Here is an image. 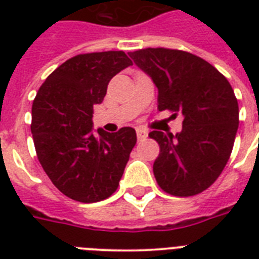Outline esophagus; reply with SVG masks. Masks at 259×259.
Masks as SVG:
<instances>
[{
	"instance_id": "1",
	"label": "esophagus",
	"mask_w": 259,
	"mask_h": 259,
	"mask_svg": "<svg viewBox=\"0 0 259 259\" xmlns=\"http://www.w3.org/2000/svg\"><path fill=\"white\" fill-rule=\"evenodd\" d=\"M148 137V132H146L145 129H142V127H138L137 129V138L140 140V141H142V140H145V138Z\"/></svg>"
}]
</instances>
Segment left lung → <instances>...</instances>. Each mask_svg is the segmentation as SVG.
<instances>
[{
  "label": "left lung",
  "mask_w": 259,
  "mask_h": 259,
  "mask_svg": "<svg viewBox=\"0 0 259 259\" xmlns=\"http://www.w3.org/2000/svg\"><path fill=\"white\" fill-rule=\"evenodd\" d=\"M158 89V110L183 114L176 136L153 130L160 145L153 173L162 191L193 196L213 184L233 150L239 109L229 80L204 59L180 50L145 48L129 52Z\"/></svg>",
  "instance_id": "obj_1"
}]
</instances>
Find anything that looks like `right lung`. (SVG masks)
Returning <instances> with one entry per match:
<instances>
[{
	"mask_svg": "<svg viewBox=\"0 0 259 259\" xmlns=\"http://www.w3.org/2000/svg\"><path fill=\"white\" fill-rule=\"evenodd\" d=\"M133 63L123 51L76 55L38 89L32 105L36 154L54 185L72 200L95 203L117 191L132 149L133 127L93 133L99 105L113 76Z\"/></svg>",
	"mask_w": 259,
	"mask_h": 259,
	"instance_id": "right-lung-1",
	"label": "right lung"
}]
</instances>
